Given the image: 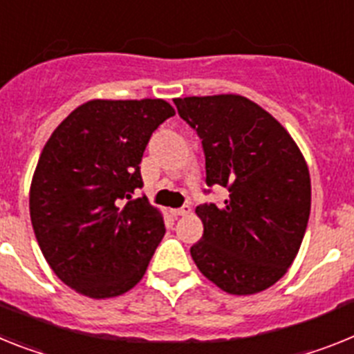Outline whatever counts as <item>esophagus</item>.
Returning a JSON list of instances; mask_svg holds the SVG:
<instances>
[{"instance_id": "obj_1", "label": "esophagus", "mask_w": 354, "mask_h": 354, "mask_svg": "<svg viewBox=\"0 0 354 354\" xmlns=\"http://www.w3.org/2000/svg\"><path fill=\"white\" fill-rule=\"evenodd\" d=\"M170 213L174 214V216H186V214L192 213V207H189L188 204H184L183 207H179V209H171Z\"/></svg>"}]
</instances>
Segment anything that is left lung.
I'll return each mask as SVG.
<instances>
[{"mask_svg": "<svg viewBox=\"0 0 354 354\" xmlns=\"http://www.w3.org/2000/svg\"><path fill=\"white\" fill-rule=\"evenodd\" d=\"M174 104L202 140L206 184L229 192L220 206L195 209L204 234L189 249L193 261L227 294L267 290L285 276L306 232L312 184L303 153L285 127L245 96Z\"/></svg>", "mask_w": 354, "mask_h": 354, "instance_id": "1", "label": "left lung"}]
</instances>
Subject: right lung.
<instances>
[{
    "label": "right lung",
    "mask_w": 354,
    "mask_h": 354,
    "mask_svg": "<svg viewBox=\"0 0 354 354\" xmlns=\"http://www.w3.org/2000/svg\"><path fill=\"white\" fill-rule=\"evenodd\" d=\"M174 114L159 98L91 100L42 148L30 218L51 270L78 294L116 297L143 277L166 229L134 192L150 136Z\"/></svg>",
    "instance_id": "obj_1"
}]
</instances>
